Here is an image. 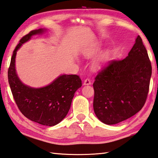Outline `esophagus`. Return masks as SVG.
<instances>
[{
  "label": "esophagus",
  "mask_w": 158,
  "mask_h": 158,
  "mask_svg": "<svg viewBox=\"0 0 158 158\" xmlns=\"http://www.w3.org/2000/svg\"><path fill=\"white\" fill-rule=\"evenodd\" d=\"M83 85H91V81L89 79H86L84 80V81H83Z\"/></svg>",
  "instance_id": "34e87169"
}]
</instances>
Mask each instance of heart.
<instances>
[{
    "instance_id": "b5f03b06",
    "label": "heart",
    "mask_w": 158,
    "mask_h": 158,
    "mask_svg": "<svg viewBox=\"0 0 158 158\" xmlns=\"http://www.w3.org/2000/svg\"><path fill=\"white\" fill-rule=\"evenodd\" d=\"M99 51H100V46L98 45L96 46L94 49H92L91 51L88 52L87 54H86V56L89 57H93L96 54H97ZM107 56H108L107 52H103V53L101 55V56L98 58L97 60H96L93 63V64H92V67H93V69L94 70H100L101 68L106 64Z\"/></svg>"
}]
</instances>
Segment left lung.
Here are the masks:
<instances>
[{
  "instance_id": "obj_1",
  "label": "left lung",
  "mask_w": 158,
  "mask_h": 158,
  "mask_svg": "<svg viewBox=\"0 0 158 158\" xmlns=\"http://www.w3.org/2000/svg\"><path fill=\"white\" fill-rule=\"evenodd\" d=\"M152 68L140 36L128 56L112 61L96 77L93 107L97 118L114 125L135 115L146 102Z\"/></svg>"
}]
</instances>
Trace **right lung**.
Segmentation results:
<instances>
[{
    "mask_svg": "<svg viewBox=\"0 0 158 158\" xmlns=\"http://www.w3.org/2000/svg\"><path fill=\"white\" fill-rule=\"evenodd\" d=\"M46 29L31 31L20 40L11 59L8 81L14 100L20 112L27 118L40 125L54 126L60 123L70 108L81 80L76 75H61L50 84L42 88H32L24 84L15 70V56L18 49L31 37L42 34Z\"/></svg>",
    "mask_w": 158,
    "mask_h": 158,
    "instance_id": "right-lung-1",
    "label": "right lung"
}]
</instances>
